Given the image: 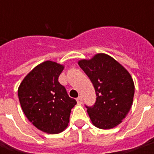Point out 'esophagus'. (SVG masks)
<instances>
[{
  "mask_svg": "<svg viewBox=\"0 0 154 154\" xmlns=\"http://www.w3.org/2000/svg\"><path fill=\"white\" fill-rule=\"evenodd\" d=\"M77 101L78 104H82V96H79L77 98Z\"/></svg>",
  "mask_w": 154,
  "mask_h": 154,
  "instance_id": "obj_1",
  "label": "esophagus"
}]
</instances>
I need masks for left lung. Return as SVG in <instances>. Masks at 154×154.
I'll return each mask as SVG.
<instances>
[{
    "instance_id": "obj_1",
    "label": "left lung",
    "mask_w": 154,
    "mask_h": 154,
    "mask_svg": "<svg viewBox=\"0 0 154 154\" xmlns=\"http://www.w3.org/2000/svg\"><path fill=\"white\" fill-rule=\"evenodd\" d=\"M78 65L89 77L96 92V102L87 106L92 123L99 129L117 126L131 109L134 83L129 72L110 56L98 53Z\"/></svg>"
}]
</instances>
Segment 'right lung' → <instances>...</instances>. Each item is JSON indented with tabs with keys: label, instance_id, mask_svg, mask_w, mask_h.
Instances as JSON below:
<instances>
[{
	"label": "right lung",
	"instance_id": "add662e5",
	"mask_svg": "<svg viewBox=\"0 0 154 154\" xmlns=\"http://www.w3.org/2000/svg\"><path fill=\"white\" fill-rule=\"evenodd\" d=\"M62 65L46 60L33 69L18 88L20 106L28 120L47 134H59L68 126L77 104L58 82Z\"/></svg>",
	"mask_w": 154,
	"mask_h": 154
}]
</instances>
